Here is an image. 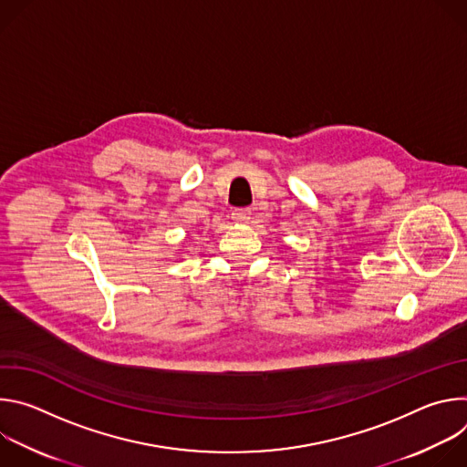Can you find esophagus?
Masks as SVG:
<instances>
[{"label":"esophagus","instance_id":"esophagus-1","mask_svg":"<svg viewBox=\"0 0 467 467\" xmlns=\"http://www.w3.org/2000/svg\"><path fill=\"white\" fill-rule=\"evenodd\" d=\"M249 218H251V211L249 209H234L233 211V220L236 223H245V222H249Z\"/></svg>","mask_w":467,"mask_h":467}]
</instances>
